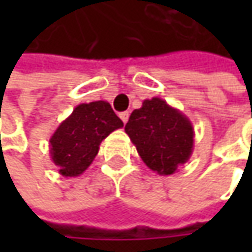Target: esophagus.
Returning a JSON list of instances; mask_svg holds the SVG:
<instances>
[{"label":"esophagus","instance_id":"esophagus-1","mask_svg":"<svg viewBox=\"0 0 252 252\" xmlns=\"http://www.w3.org/2000/svg\"><path fill=\"white\" fill-rule=\"evenodd\" d=\"M119 116H121L122 122H123V123H126L127 119H129V112H122V113H119Z\"/></svg>","mask_w":252,"mask_h":252}]
</instances>
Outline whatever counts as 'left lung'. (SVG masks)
Masks as SVG:
<instances>
[{
  "instance_id": "1",
  "label": "left lung",
  "mask_w": 252,
  "mask_h": 252,
  "mask_svg": "<svg viewBox=\"0 0 252 252\" xmlns=\"http://www.w3.org/2000/svg\"><path fill=\"white\" fill-rule=\"evenodd\" d=\"M125 131L143 162L160 175L174 174L190 158L195 131L182 112L161 98L143 101L131 112Z\"/></svg>"
}]
</instances>
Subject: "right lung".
Listing matches in <instances>:
<instances>
[{
  "instance_id": "right-lung-1",
  "label": "right lung",
  "mask_w": 252,
  "mask_h": 252,
  "mask_svg": "<svg viewBox=\"0 0 252 252\" xmlns=\"http://www.w3.org/2000/svg\"><path fill=\"white\" fill-rule=\"evenodd\" d=\"M123 122L106 101L81 103L50 137V157L63 177H78L92 164L99 144Z\"/></svg>"
}]
</instances>
